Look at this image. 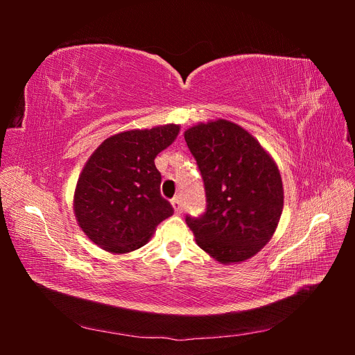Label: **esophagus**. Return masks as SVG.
Instances as JSON below:
<instances>
[{"instance_id":"34e87169","label":"esophagus","mask_w":355,"mask_h":355,"mask_svg":"<svg viewBox=\"0 0 355 355\" xmlns=\"http://www.w3.org/2000/svg\"><path fill=\"white\" fill-rule=\"evenodd\" d=\"M171 207H173L175 213H180V211H182V201H180L179 197L171 200Z\"/></svg>"}]
</instances>
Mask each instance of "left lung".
Segmentation results:
<instances>
[{"label": "left lung", "mask_w": 355, "mask_h": 355, "mask_svg": "<svg viewBox=\"0 0 355 355\" xmlns=\"http://www.w3.org/2000/svg\"><path fill=\"white\" fill-rule=\"evenodd\" d=\"M207 197L201 218L187 216L197 244L223 265L250 259L272 239L284 189L270 153L241 125L218 118L187 128Z\"/></svg>", "instance_id": "8db88e82"}]
</instances>
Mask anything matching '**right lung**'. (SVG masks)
Wrapping results in <instances>:
<instances>
[{"mask_svg": "<svg viewBox=\"0 0 355 355\" xmlns=\"http://www.w3.org/2000/svg\"><path fill=\"white\" fill-rule=\"evenodd\" d=\"M179 124L133 128L110 136L84 164L73 192L78 227L101 249L124 254L141 249L158 223L173 214L159 194L155 157L175 142Z\"/></svg>", "mask_w": 355, "mask_h": 355, "instance_id": "obj_1", "label": "right lung"}]
</instances>
